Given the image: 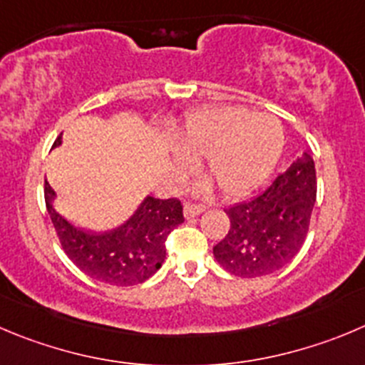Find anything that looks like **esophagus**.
<instances>
[{"instance_id":"esophagus-1","label":"esophagus","mask_w":365,"mask_h":365,"mask_svg":"<svg viewBox=\"0 0 365 365\" xmlns=\"http://www.w3.org/2000/svg\"><path fill=\"white\" fill-rule=\"evenodd\" d=\"M204 211V206H197V204H186L185 206V218H193Z\"/></svg>"}]
</instances>
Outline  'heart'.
Masks as SVG:
<instances>
[{
    "label": "heart",
    "mask_w": 365,
    "mask_h": 365,
    "mask_svg": "<svg viewBox=\"0 0 365 365\" xmlns=\"http://www.w3.org/2000/svg\"><path fill=\"white\" fill-rule=\"evenodd\" d=\"M170 140L177 148L170 155L177 177L188 173V159L200 157V172L222 193L242 195L262 185L277 165L284 134L274 116L222 106L192 113L172 128ZM209 181L202 180L199 190H210Z\"/></svg>",
    "instance_id": "obj_1"
}]
</instances>
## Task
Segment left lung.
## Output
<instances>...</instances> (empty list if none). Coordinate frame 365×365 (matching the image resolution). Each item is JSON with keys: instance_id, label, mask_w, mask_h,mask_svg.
<instances>
[{"instance_id": "1", "label": "left lung", "mask_w": 365, "mask_h": 365, "mask_svg": "<svg viewBox=\"0 0 365 365\" xmlns=\"http://www.w3.org/2000/svg\"><path fill=\"white\" fill-rule=\"evenodd\" d=\"M315 195L314 159L303 154L262 195L225 210L231 225L213 247L215 259L240 277L283 269L304 244Z\"/></svg>"}]
</instances>
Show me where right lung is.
<instances>
[{
	"instance_id": "1",
	"label": "right lung",
	"mask_w": 365,
	"mask_h": 365,
	"mask_svg": "<svg viewBox=\"0 0 365 365\" xmlns=\"http://www.w3.org/2000/svg\"><path fill=\"white\" fill-rule=\"evenodd\" d=\"M58 145H62V136L53 147ZM44 199L68 258L89 277L114 287H130L154 276L166 259V237L185 222L179 200L147 195L118 227L102 232L86 231L55 210L57 193L48 182Z\"/></svg>"
}]
</instances>
